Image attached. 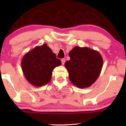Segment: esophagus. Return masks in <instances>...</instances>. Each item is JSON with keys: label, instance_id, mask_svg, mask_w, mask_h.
Returning <instances> with one entry per match:
<instances>
[{"label": "esophagus", "instance_id": "34e87169", "mask_svg": "<svg viewBox=\"0 0 126 126\" xmlns=\"http://www.w3.org/2000/svg\"><path fill=\"white\" fill-rule=\"evenodd\" d=\"M61 61H62V64L63 65V64H64L65 62H66V59H62V60H61Z\"/></svg>", "mask_w": 126, "mask_h": 126}]
</instances>
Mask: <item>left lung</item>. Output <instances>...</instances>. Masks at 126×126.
<instances>
[{
  "label": "left lung",
  "instance_id": "1",
  "mask_svg": "<svg viewBox=\"0 0 126 126\" xmlns=\"http://www.w3.org/2000/svg\"><path fill=\"white\" fill-rule=\"evenodd\" d=\"M70 60L65 63L69 79L78 88L90 86L97 79L102 67V57L87 47H75L69 52Z\"/></svg>",
  "mask_w": 126,
  "mask_h": 126
}]
</instances>
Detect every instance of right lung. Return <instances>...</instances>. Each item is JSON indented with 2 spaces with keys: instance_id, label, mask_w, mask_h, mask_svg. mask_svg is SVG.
Returning a JSON list of instances; mask_svg holds the SVG:
<instances>
[{
  "instance_id": "obj_1",
  "label": "right lung",
  "mask_w": 126,
  "mask_h": 126,
  "mask_svg": "<svg viewBox=\"0 0 126 126\" xmlns=\"http://www.w3.org/2000/svg\"><path fill=\"white\" fill-rule=\"evenodd\" d=\"M61 64L51 49L44 44L27 53L21 66L27 80L34 86H41L50 82L53 69Z\"/></svg>"
}]
</instances>
